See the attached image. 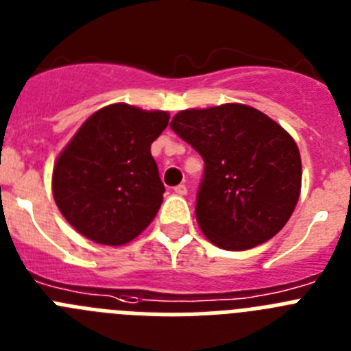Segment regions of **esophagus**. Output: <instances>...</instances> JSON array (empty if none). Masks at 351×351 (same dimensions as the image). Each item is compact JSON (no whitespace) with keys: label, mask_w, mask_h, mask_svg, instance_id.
<instances>
[{"label":"esophagus","mask_w":351,"mask_h":351,"mask_svg":"<svg viewBox=\"0 0 351 351\" xmlns=\"http://www.w3.org/2000/svg\"><path fill=\"white\" fill-rule=\"evenodd\" d=\"M173 193H176V195H186V193H188V188H186L184 184H179V186H176V188H173Z\"/></svg>","instance_id":"obj_1"}]
</instances>
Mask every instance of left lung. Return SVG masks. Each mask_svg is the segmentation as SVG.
<instances>
[{"label":"left lung","mask_w":351,"mask_h":351,"mask_svg":"<svg viewBox=\"0 0 351 351\" xmlns=\"http://www.w3.org/2000/svg\"><path fill=\"white\" fill-rule=\"evenodd\" d=\"M170 128L206 163L195 213L210 243L243 251L283 228L299 200L302 165L299 147L276 121L225 104L182 110Z\"/></svg>","instance_id":"8db88e82"}]
</instances>
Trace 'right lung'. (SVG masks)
Here are the masks:
<instances>
[{
    "label": "right lung",
    "instance_id": "1",
    "mask_svg": "<svg viewBox=\"0 0 351 351\" xmlns=\"http://www.w3.org/2000/svg\"><path fill=\"white\" fill-rule=\"evenodd\" d=\"M167 125V112L114 104L80 126L52 173L56 204L79 234L121 246L153 221L165 186L151 144Z\"/></svg>",
    "mask_w": 351,
    "mask_h": 351
}]
</instances>
